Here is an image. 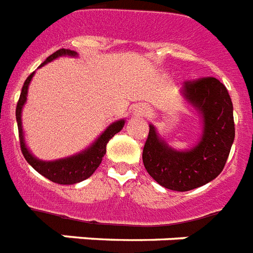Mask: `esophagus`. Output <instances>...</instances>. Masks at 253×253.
I'll use <instances>...</instances> for the list:
<instances>
[{
    "mask_svg": "<svg viewBox=\"0 0 253 253\" xmlns=\"http://www.w3.org/2000/svg\"><path fill=\"white\" fill-rule=\"evenodd\" d=\"M134 114H136L137 116H147V115L150 114V111H149V108H147L146 106L139 104V106H137L136 108H134Z\"/></svg>",
    "mask_w": 253,
    "mask_h": 253,
    "instance_id": "esophagus-1",
    "label": "esophagus"
}]
</instances>
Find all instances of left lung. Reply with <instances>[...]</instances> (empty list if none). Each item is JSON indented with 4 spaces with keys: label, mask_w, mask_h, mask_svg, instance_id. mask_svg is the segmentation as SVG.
Here are the masks:
<instances>
[{
    "label": "left lung",
    "mask_w": 253,
    "mask_h": 253,
    "mask_svg": "<svg viewBox=\"0 0 253 253\" xmlns=\"http://www.w3.org/2000/svg\"><path fill=\"white\" fill-rule=\"evenodd\" d=\"M184 95L204 116L203 138L189 151H175L158 138L153 125L142 151L145 169L162 187L185 192L209 183L222 172L235 137L232 102L214 77L184 84Z\"/></svg>",
    "instance_id": "1"
}]
</instances>
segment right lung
<instances>
[{"instance_id": "right-lung-1", "label": "right lung", "mask_w": 253, "mask_h": 253, "mask_svg": "<svg viewBox=\"0 0 253 253\" xmlns=\"http://www.w3.org/2000/svg\"><path fill=\"white\" fill-rule=\"evenodd\" d=\"M62 54H69V56H76V52L70 49H61L56 50L54 53H52L49 57H46L45 61L42 64H46V62L52 61L53 58L62 56ZM40 65V66H42ZM34 73H31L27 77V80L24 81L23 87H22L21 96L17 103V110H15V116H17V123H18V132H19V143H21V150L26 161L34 167L39 173H42L43 176L46 179H49L50 181L57 184H76L80 181L87 179L95 172V169H98L99 165L102 163V159L106 154L107 143L112 137L119 133L124 126V120L116 121L112 125H110L108 128L104 130L102 136L99 137L95 143L90 149L84 151L82 154L74 155L70 158L61 159V161H54V162H42L39 159L34 158L30 151L26 149L23 142V133H22V123H21V112L22 107H23L24 102H26V96H27V90H28V84L31 81Z\"/></svg>"}]
</instances>
